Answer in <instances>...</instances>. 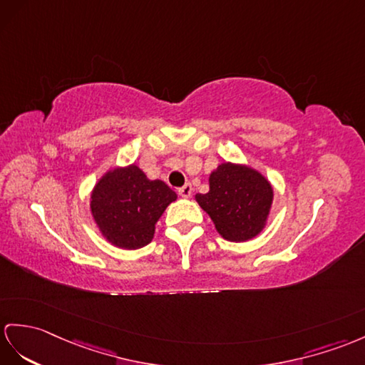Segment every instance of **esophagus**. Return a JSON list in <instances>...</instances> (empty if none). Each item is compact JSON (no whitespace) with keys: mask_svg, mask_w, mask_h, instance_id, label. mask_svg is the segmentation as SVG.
<instances>
[{"mask_svg":"<svg viewBox=\"0 0 365 365\" xmlns=\"http://www.w3.org/2000/svg\"><path fill=\"white\" fill-rule=\"evenodd\" d=\"M178 193H180L182 198H190V197H192V193H193V189H192V184H190V182H187V184H184V185H182V187H180V189H178Z\"/></svg>","mask_w":365,"mask_h":365,"instance_id":"obj_1","label":"esophagus"}]
</instances>
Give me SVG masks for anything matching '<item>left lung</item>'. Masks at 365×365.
<instances>
[{"label": "left lung", "instance_id": "obj_1", "mask_svg": "<svg viewBox=\"0 0 365 365\" xmlns=\"http://www.w3.org/2000/svg\"><path fill=\"white\" fill-rule=\"evenodd\" d=\"M210 190L198 193L218 234L229 242H246L263 229L272 204V187L250 167L221 164L210 175Z\"/></svg>", "mask_w": 365, "mask_h": 365}]
</instances>
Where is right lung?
I'll use <instances>...</instances> for the list:
<instances>
[{
	"label": "right lung",
	"mask_w": 365,
	"mask_h": 365,
	"mask_svg": "<svg viewBox=\"0 0 365 365\" xmlns=\"http://www.w3.org/2000/svg\"><path fill=\"white\" fill-rule=\"evenodd\" d=\"M176 193L164 181H150L136 165L118 168L97 182L91 212L103 237L123 250L152 242L155 225Z\"/></svg>",
	"instance_id": "add662e5"
}]
</instances>
